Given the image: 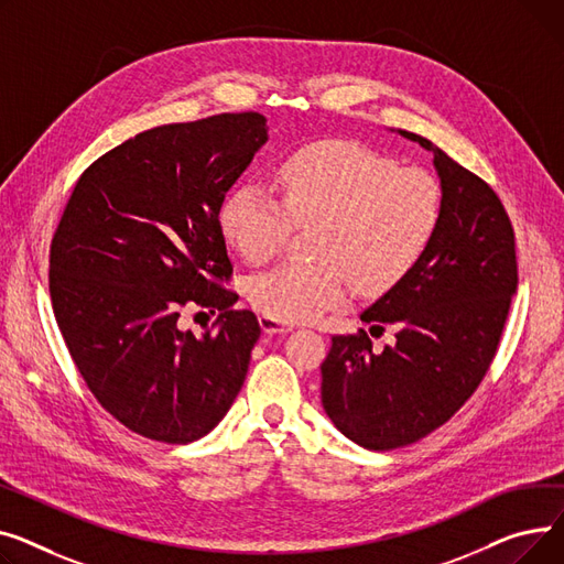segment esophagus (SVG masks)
<instances>
[{
	"mask_svg": "<svg viewBox=\"0 0 564 564\" xmlns=\"http://www.w3.org/2000/svg\"><path fill=\"white\" fill-rule=\"evenodd\" d=\"M259 325H261L263 333H269V335L289 333V329H293V325H289V323H284V321H278V318H273V316H259Z\"/></svg>",
	"mask_w": 564,
	"mask_h": 564,
	"instance_id": "34e87169",
	"label": "esophagus"
}]
</instances>
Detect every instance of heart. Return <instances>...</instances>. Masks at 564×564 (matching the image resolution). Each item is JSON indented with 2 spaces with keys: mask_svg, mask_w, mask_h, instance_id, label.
I'll return each instance as SVG.
<instances>
[{
  "mask_svg": "<svg viewBox=\"0 0 564 564\" xmlns=\"http://www.w3.org/2000/svg\"><path fill=\"white\" fill-rule=\"evenodd\" d=\"M278 197L257 180L227 193L218 212L225 241L248 263L269 261L291 227L316 225V261H284L254 275L250 303L278 321H307L344 305L355 280L378 293L401 282L433 243L444 188L423 169L352 141H316L289 152L275 169Z\"/></svg>",
  "mask_w": 564,
  "mask_h": 564,
  "instance_id": "b5f03b06",
  "label": "heart"
}]
</instances>
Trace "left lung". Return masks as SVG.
Returning a JSON list of instances; mask_svg holds the SVG:
<instances>
[{
    "label": "left lung",
    "mask_w": 564,
    "mask_h": 564,
    "mask_svg": "<svg viewBox=\"0 0 564 564\" xmlns=\"http://www.w3.org/2000/svg\"><path fill=\"white\" fill-rule=\"evenodd\" d=\"M435 154L444 216L416 267L361 314L371 335L395 329L376 350L367 329L335 335L321 364L327 416L355 444L391 451L444 425L489 371L517 291L510 216L494 188L427 139Z\"/></svg>",
    "instance_id": "8db88e82"
}]
</instances>
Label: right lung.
<instances>
[{
	"label": "right lung",
	"mask_w": 564,
	"mask_h": 564,
	"mask_svg": "<svg viewBox=\"0 0 564 564\" xmlns=\"http://www.w3.org/2000/svg\"><path fill=\"white\" fill-rule=\"evenodd\" d=\"M267 139L257 111L148 129L88 165L56 225L63 341L97 403L152 442L205 437L243 387L261 327L231 310L218 212ZM195 306L219 312L203 338L176 325Z\"/></svg>",
	"instance_id": "add662e5"
}]
</instances>
